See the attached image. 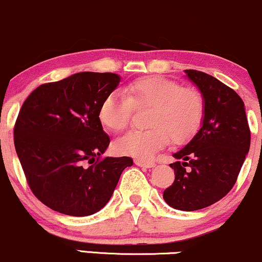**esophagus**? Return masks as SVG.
<instances>
[{
    "instance_id": "34e87169",
    "label": "esophagus",
    "mask_w": 262,
    "mask_h": 262,
    "mask_svg": "<svg viewBox=\"0 0 262 262\" xmlns=\"http://www.w3.org/2000/svg\"><path fill=\"white\" fill-rule=\"evenodd\" d=\"M135 164L139 166V167H144V168H151L155 166V162L154 161H149V160H138V159H136L135 160Z\"/></svg>"
}]
</instances>
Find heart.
Listing matches in <instances>:
<instances>
[{"instance_id": "obj_1", "label": "heart", "mask_w": 262, "mask_h": 262, "mask_svg": "<svg viewBox=\"0 0 262 262\" xmlns=\"http://www.w3.org/2000/svg\"><path fill=\"white\" fill-rule=\"evenodd\" d=\"M134 108H150L145 131H131L115 143L119 154L150 160L168 144H184L198 134L205 115V101L195 89L161 76L132 80L125 94H108L98 107V119L110 131L121 132L130 124Z\"/></svg>"}]
</instances>
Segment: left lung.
Here are the masks:
<instances>
[{"mask_svg":"<svg viewBox=\"0 0 262 262\" xmlns=\"http://www.w3.org/2000/svg\"><path fill=\"white\" fill-rule=\"evenodd\" d=\"M205 100L202 127L176 152L174 182L164 200L174 209L198 210L218 202L233 188L249 151L250 128L242 98L209 74L185 70Z\"/></svg>","mask_w":262,"mask_h":262,"instance_id":"8db88e82","label":"left lung"}]
</instances>
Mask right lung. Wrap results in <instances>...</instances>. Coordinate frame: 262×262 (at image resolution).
Returning <instances> with one entry per match:
<instances>
[{
    "label": "right lung",
    "mask_w": 262,
    "mask_h": 262,
    "mask_svg": "<svg viewBox=\"0 0 262 262\" xmlns=\"http://www.w3.org/2000/svg\"><path fill=\"white\" fill-rule=\"evenodd\" d=\"M115 73L80 72L46 83L23 103L14 145L33 195L47 207L86 216L106 206L128 156L102 158L111 139L98 107L118 86Z\"/></svg>",
    "instance_id": "1"
}]
</instances>
